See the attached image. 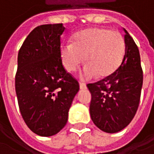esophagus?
Instances as JSON below:
<instances>
[{"label": "esophagus", "mask_w": 154, "mask_h": 154, "mask_svg": "<svg viewBox=\"0 0 154 154\" xmlns=\"http://www.w3.org/2000/svg\"><path fill=\"white\" fill-rule=\"evenodd\" d=\"M79 87H80V89H85L87 86H86V84L84 83V82H79Z\"/></svg>", "instance_id": "obj_1"}]
</instances>
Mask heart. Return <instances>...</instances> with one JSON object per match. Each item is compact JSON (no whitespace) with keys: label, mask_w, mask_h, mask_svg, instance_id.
<instances>
[{"label":"heart","mask_w":154,"mask_h":154,"mask_svg":"<svg viewBox=\"0 0 154 154\" xmlns=\"http://www.w3.org/2000/svg\"><path fill=\"white\" fill-rule=\"evenodd\" d=\"M125 51L126 44L121 33L106 28H91L77 33L72 43H63L60 56L68 72H75L84 57L87 65L81 77L90 79L96 75L106 77L112 74L121 65Z\"/></svg>","instance_id":"obj_1"}]
</instances>
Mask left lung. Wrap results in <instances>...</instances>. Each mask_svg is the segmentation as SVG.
Returning a JSON list of instances; mask_svg holds the SVG:
<instances>
[{
  "label": "left lung",
  "mask_w": 154,
  "mask_h": 154,
  "mask_svg": "<svg viewBox=\"0 0 154 154\" xmlns=\"http://www.w3.org/2000/svg\"><path fill=\"white\" fill-rule=\"evenodd\" d=\"M125 32L126 51L119 67L108 77L87 85L92 95L91 119L107 133L125 129L135 117L140 102L143 82L140 53L133 38L126 29Z\"/></svg>",
  "instance_id": "8db88e82"
}]
</instances>
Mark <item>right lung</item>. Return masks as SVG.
Here are the masks:
<instances>
[{
  "label": "right lung",
  "mask_w": 154,
  "mask_h": 154,
  "mask_svg": "<svg viewBox=\"0 0 154 154\" xmlns=\"http://www.w3.org/2000/svg\"><path fill=\"white\" fill-rule=\"evenodd\" d=\"M63 24H42L26 37L18 54L15 90L22 118L35 134L51 136L66 125L79 83L60 56Z\"/></svg>",
  "instance_id": "right-lung-1"
}]
</instances>
